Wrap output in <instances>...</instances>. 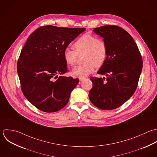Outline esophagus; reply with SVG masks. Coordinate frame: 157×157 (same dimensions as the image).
<instances>
[{"label":"esophagus","instance_id":"34e87169","mask_svg":"<svg viewBox=\"0 0 157 157\" xmlns=\"http://www.w3.org/2000/svg\"><path fill=\"white\" fill-rule=\"evenodd\" d=\"M79 81H82L83 80H84V79H85V78L80 77V78H79Z\"/></svg>","mask_w":157,"mask_h":157}]
</instances>
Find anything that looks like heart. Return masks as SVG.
Listing matches in <instances>:
<instances>
[{"instance_id": "heart-1", "label": "heart", "mask_w": 157, "mask_h": 157, "mask_svg": "<svg viewBox=\"0 0 157 157\" xmlns=\"http://www.w3.org/2000/svg\"><path fill=\"white\" fill-rule=\"evenodd\" d=\"M74 49L67 48L63 51V59L68 66L76 63L78 56L82 54L83 64L75 67L72 75L78 77H85L92 73L96 67H101L106 62L108 49L105 41L95 35L86 33L80 36L73 44Z\"/></svg>"}]
</instances>
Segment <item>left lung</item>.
Here are the masks:
<instances>
[{
	"label": "left lung",
	"mask_w": 157,
	"mask_h": 157,
	"mask_svg": "<svg viewBox=\"0 0 157 157\" xmlns=\"http://www.w3.org/2000/svg\"><path fill=\"white\" fill-rule=\"evenodd\" d=\"M93 31L104 38L108 54L98 71L106 78H90L93 86L89 99L100 109H114L125 103L136 91L143 59L135 40L124 29L107 25L95 28Z\"/></svg>",
	"instance_id": "8db88e82"
}]
</instances>
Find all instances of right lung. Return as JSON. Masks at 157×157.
<instances>
[{
	"label": "right lung",
	"mask_w": 157,
	"mask_h": 157,
	"mask_svg": "<svg viewBox=\"0 0 157 157\" xmlns=\"http://www.w3.org/2000/svg\"><path fill=\"white\" fill-rule=\"evenodd\" d=\"M85 30L44 25L28 37L17 71L24 95L37 109L54 113L68 103L79 79L60 76L68 71L63 51Z\"/></svg>",
	"instance_id": "1"
}]
</instances>
